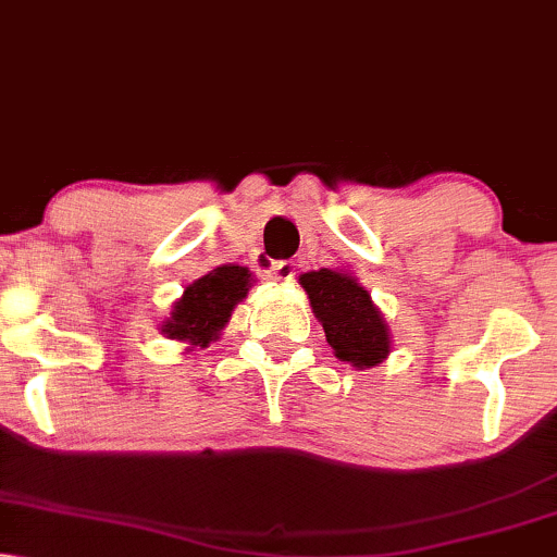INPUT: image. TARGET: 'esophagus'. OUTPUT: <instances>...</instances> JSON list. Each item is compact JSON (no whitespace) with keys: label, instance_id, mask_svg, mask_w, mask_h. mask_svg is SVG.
Instances as JSON below:
<instances>
[{"label":"esophagus","instance_id":"esophagus-1","mask_svg":"<svg viewBox=\"0 0 557 557\" xmlns=\"http://www.w3.org/2000/svg\"><path fill=\"white\" fill-rule=\"evenodd\" d=\"M255 267L262 277H270V280H293V274H295L293 262H270L267 257L257 259Z\"/></svg>","mask_w":557,"mask_h":557}]
</instances>
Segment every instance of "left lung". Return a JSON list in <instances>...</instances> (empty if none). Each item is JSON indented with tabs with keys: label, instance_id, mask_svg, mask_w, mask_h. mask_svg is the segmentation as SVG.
I'll return each instance as SVG.
<instances>
[{
	"label": "left lung",
	"instance_id": "left-lung-1",
	"mask_svg": "<svg viewBox=\"0 0 557 557\" xmlns=\"http://www.w3.org/2000/svg\"><path fill=\"white\" fill-rule=\"evenodd\" d=\"M302 290L311 298L315 319L326 331V342L342 362L375 368L391 355V331L370 293L342 270L300 274Z\"/></svg>",
	"mask_w": 557,
	"mask_h": 557
}]
</instances>
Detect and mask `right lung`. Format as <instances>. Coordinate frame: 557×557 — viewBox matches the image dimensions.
<instances>
[{
	"mask_svg": "<svg viewBox=\"0 0 557 557\" xmlns=\"http://www.w3.org/2000/svg\"><path fill=\"white\" fill-rule=\"evenodd\" d=\"M249 287L251 272L246 267H215L185 287L182 298L174 302L172 315L161 323V334H166V339L193 344V347H208L218 339Z\"/></svg>",
	"mask_w": 557,
	"mask_h": 557,
	"instance_id": "add662e5",
	"label": "right lung"
}]
</instances>
